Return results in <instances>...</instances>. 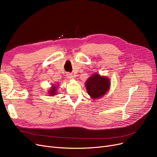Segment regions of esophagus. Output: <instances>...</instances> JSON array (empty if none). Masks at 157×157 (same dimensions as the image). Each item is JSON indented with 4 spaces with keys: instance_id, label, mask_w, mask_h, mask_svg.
Wrapping results in <instances>:
<instances>
[{
    "instance_id": "esophagus-1",
    "label": "esophagus",
    "mask_w": 157,
    "mask_h": 157,
    "mask_svg": "<svg viewBox=\"0 0 157 157\" xmlns=\"http://www.w3.org/2000/svg\"><path fill=\"white\" fill-rule=\"evenodd\" d=\"M67 77L69 79H73L74 78V76L73 75V74H71L70 73H67Z\"/></svg>"
}]
</instances>
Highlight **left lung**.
<instances>
[{"instance_id":"obj_1","label":"left lung","mask_w":157,"mask_h":157,"mask_svg":"<svg viewBox=\"0 0 157 157\" xmlns=\"http://www.w3.org/2000/svg\"><path fill=\"white\" fill-rule=\"evenodd\" d=\"M110 86V81L98 74L93 75L86 82L88 94L94 99L101 98L108 91Z\"/></svg>"}]
</instances>
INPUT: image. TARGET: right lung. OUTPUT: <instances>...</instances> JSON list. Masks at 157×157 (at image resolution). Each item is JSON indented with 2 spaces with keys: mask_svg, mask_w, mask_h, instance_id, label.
I'll use <instances>...</instances> for the list:
<instances>
[{
  "mask_svg": "<svg viewBox=\"0 0 157 157\" xmlns=\"http://www.w3.org/2000/svg\"><path fill=\"white\" fill-rule=\"evenodd\" d=\"M52 88H53L50 90V91L49 92V94H50V96H54L56 93V88L55 86H52Z\"/></svg>",
  "mask_w": 157,
  "mask_h": 157,
  "instance_id": "right-lung-1",
  "label": "right lung"
}]
</instances>
